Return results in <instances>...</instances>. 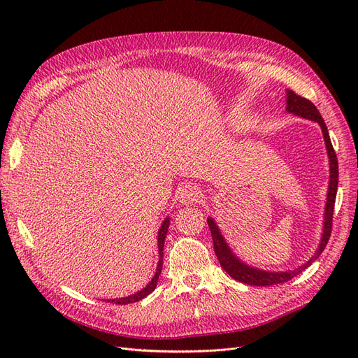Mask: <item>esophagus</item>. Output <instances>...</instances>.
Returning a JSON list of instances; mask_svg holds the SVG:
<instances>
[{"label":"esophagus","mask_w":358,"mask_h":358,"mask_svg":"<svg viewBox=\"0 0 358 358\" xmlns=\"http://www.w3.org/2000/svg\"><path fill=\"white\" fill-rule=\"evenodd\" d=\"M201 199V189L194 185V183H187L185 187H182V189L178 194V200L182 204H192V203H199Z\"/></svg>","instance_id":"obj_1"}]
</instances>
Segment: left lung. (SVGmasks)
<instances>
[{
	"label": "left lung",
	"mask_w": 358,
	"mask_h": 358,
	"mask_svg": "<svg viewBox=\"0 0 358 358\" xmlns=\"http://www.w3.org/2000/svg\"><path fill=\"white\" fill-rule=\"evenodd\" d=\"M287 112L294 113L296 116L309 119V121L317 122L321 127V131L324 136V142H326L327 148V155H329V164H330V180H329V191H327V203H326V210H324V225H322V234H321V242L318 245V249L315 251L305 264L299 266L297 268L287 270V272H268V270L257 268L252 266H248L231 251L229 243L225 242L224 236L221 234L220 227L216 225L213 218H208L209 230L212 233V241H213V249L215 254L218 257V262L221 267L229 273L233 279L239 280V282L248 284V285H255V287H268V285H276V284H284L288 282L289 279L301 273L303 270L308 268L315 259L321 255V252L326 248L330 233H331V221H333V209H334V201H336V192H338V179H339V167H338V158H336V152L331 146V140L329 136V129L326 122L318 112L315 104L310 103L309 100L303 99V96L297 95L287 90Z\"/></svg>",
	"instance_id": "left-lung-1"
}]
</instances>
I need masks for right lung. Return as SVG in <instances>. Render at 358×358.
Masks as SVG:
<instances>
[{
	"label": "right lung",
	"instance_id": "add662e5",
	"mask_svg": "<svg viewBox=\"0 0 358 358\" xmlns=\"http://www.w3.org/2000/svg\"><path fill=\"white\" fill-rule=\"evenodd\" d=\"M169 225H170V218H166L161 224V229L158 230V254H159V258H158L157 272H155L152 280H150V282L143 289L134 292V294H131V296L122 297V299H112V300H107V301L116 303V305H128V303H136L138 300L145 299L146 296H149L150 292H152L157 288V282H158V278L161 275V268H162V254H164L162 251H164V241H166V236H167Z\"/></svg>",
	"mask_w": 358,
	"mask_h": 358
}]
</instances>
